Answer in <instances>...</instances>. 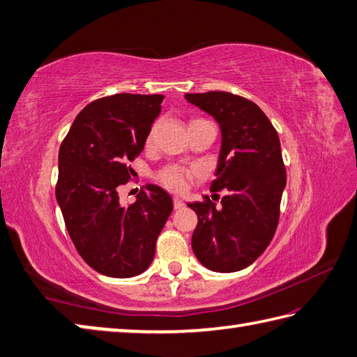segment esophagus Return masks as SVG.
Wrapping results in <instances>:
<instances>
[{
	"label": "esophagus",
	"mask_w": 357,
	"mask_h": 357,
	"mask_svg": "<svg viewBox=\"0 0 357 357\" xmlns=\"http://www.w3.org/2000/svg\"><path fill=\"white\" fill-rule=\"evenodd\" d=\"M173 206L174 208H183L185 206V202L181 198H173Z\"/></svg>",
	"instance_id": "esophagus-1"
}]
</instances>
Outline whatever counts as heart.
Masks as SVG:
<instances>
[{
    "mask_svg": "<svg viewBox=\"0 0 357 357\" xmlns=\"http://www.w3.org/2000/svg\"><path fill=\"white\" fill-rule=\"evenodd\" d=\"M199 122V121H192V123ZM151 141V132L146 137V142ZM199 178V170L197 169H187V167H181V165H167L162 170H159L158 173V181L164 187L169 188L172 192L181 193L184 192L188 187V184L192 183L193 179Z\"/></svg>",
    "mask_w": 357,
    "mask_h": 357,
    "instance_id": "b5f03b06",
    "label": "heart"
}]
</instances>
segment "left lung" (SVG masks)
Returning <instances> with one entry per match:
<instances>
[{
  "label": "left lung",
  "instance_id": "left-lung-1",
  "mask_svg": "<svg viewBox=\"0 0 357 357\" xmlns=\"http://www.w3.org/2000/svg\"><path fill=\"white\" fill-rule=\"evenodd\" d=\"M221 128V151L212 183L213 201L188 202L198 215L192 249L215 272L248 268L268 248L280 218L286 169L280 139L258 105L225 91L185 94ZM227 190L222 206L218 192Z\"/></svg>",
  "mask_w": 357,
  "mask_h": 357
}]
</instances>
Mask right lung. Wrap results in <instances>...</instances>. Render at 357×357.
<instances>
[{
  "label": "right lung",
  "mask_w": 357,
  "mask_h": 357,
  "mask_svg": "<svg viewBox=\"0 0 357 357\" xmlns=\"http://www.w3.org/2000/svg\"><path fill=\"white\" fill-rule=\"evenodd\" d=\"M160 94H114L83 108L59 151L55 197L77 252L94 271L114 278L142 274L173 211L164 188L149 184L122 206L130 162L141 155L160 113Z\"/></svg>",
  "instance_id": "add662e5"
}]
</instances>
